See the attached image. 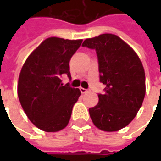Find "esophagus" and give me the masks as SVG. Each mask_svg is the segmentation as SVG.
Here are the masks:
<instances>
[{
  "mask_svg": "<svg viewBox=\"0 0 161 161\" xmlns=\"http://www.w3.org/2000/svg\"><path fill=\"white\" fill-rule=\"evenodd\" d=\"M80 92H81L82 94H84V93H86V92H88V91H89L88 90H86V89H84V88H81V87L80 88Z\"/></svg>",
  "mask_w": 161,
  "mask_h": 161,
  "instance_id": "obj_1",
  "label": "esophagus"
}]
</instances>
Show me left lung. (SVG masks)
Returning a JSON list of instances; mask_svg holds the SVG:
<instances>
[{"mask_svg": "<svg viewBox=\"0 0 161 161\" xmlns=\"http://www.w3.org/2000/svg\"><path fill=\"white\" fill-rule=\"evenodd\" d=\"M82 47L95 49L98 59L100 81L105 93L89 109L97 128L116 132L136 116L145 97V72L139 56L119 36L102 34L84 40Z\"/></svg>", "mask_w": 161, "mask_h": 161, "instance_id": "obj_1", "label": "left lung"}]
</instances>
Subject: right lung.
Masks as SVG:
<instances>
[{
    "label": "right lung",
    "instance_id": "right-lung-1",
    "mask_svg": "<svg viewBox=\"0 0 161 161\" xmlns=\"http://www.w3.org/2000/svg\"><path fill=\"white\" fill-rule=\"evenodd\" d=\"M82 39L48 37L35 49L22 66L18 97L32 124L47 133L64 129L80 90L62 83L64 74L71 77L69 62Z\"/></svg>",
    "mask_w": 161,
    "mask_h": 161
}]
</instances>
